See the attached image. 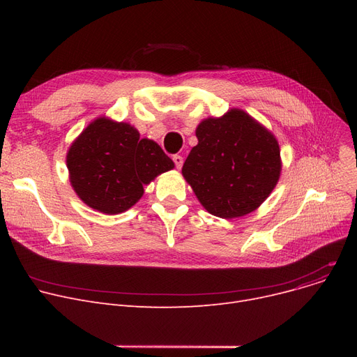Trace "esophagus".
<instances>
[{
  "instance_id": "obj_1",
  "label": "esophagus",
  "mask_w": 357,
  "mask_h": 357,
  "mask_svg": "<svg viewBox=\"0 0 357 357\" xmlns=\"http://www.w3.org/2000/svg\"><path fill=\"white\" fill-rule=\"evenodd\" d=\"M174 162H175V166L178 167V169H181L182 167V165H183V158L181 156V155H174Z\"/></svg>"
}]
</instances>
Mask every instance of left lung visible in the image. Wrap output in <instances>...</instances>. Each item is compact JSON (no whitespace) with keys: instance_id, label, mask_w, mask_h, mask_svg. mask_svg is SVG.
I'll return each mask as SVG.
<instances>
[{"instance_id":"left-lung-1","label":"left lung","mask_w":357,"mask_h":357,"mask_svg":"<svg viewBox=\"0 0 357 357\" xmlns=\"http://www.w3.org/2000/svg\"><path fill=\"white\" fill-rule=\"evenodd\" d=\"M195 135L198 144L182 175L202 207L226 220L255 211L273 191L282 169L275 136L238 108L205 119Z\"/></svg>"}]
</instances>
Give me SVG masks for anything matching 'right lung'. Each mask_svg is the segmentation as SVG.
Segmentation results:
<instances>
[{"mask_svg": "<svg viewBox=\"0 0 357 357\" xmlns=\"http://www.w3.org/2000/svg\"><path fill=\"white\" fill-rule=\"evenodd\" d=\"M73 191L88 207L104 214L127 211L142 198L144 185L174 169L162 147L128 123L93 120L66 156Z\"/></svg>", "mask_w": 357, "mask_h": 357, "instance_id": "right-lung-1", "label": "right lung"}]
</instances>
